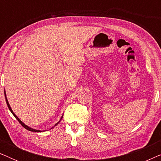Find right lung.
<instances>
[{
    "mask_svg": "<svg viewBox=\"0 0 161 161\" xmlns=\"http://www.w3.org/2000/svg\"><path fill=\"white\" fill-rule=\"evenodd\" d=\"M4 94H5V97H6V103H7V105H8V109H9V110H10V111H11V112H12V114H13V115H14V117H15V118H16L17 120H18V122H19V123H20V124H21V125H22V126H23V127H24V128H25L26 130H29V131H32V132H42L41 130H34V129H33V128H31V127H28V126H27V125H25V124H24V123H23V122H22V121H21L20 119H19L18 117H17V116L16 115H15V114H14V113H13L12 110V108H11V107H10V105H9V104H8V100H7V98H6V93H5V92H4ZM62 118H63V116H61V119H60V121L61 120V119H62ZM60 121H59V122H57V123H56V125H55V126H56V125H58V123H59V122H60ZM52 128H53V127H52Z\"/></svg>",
    "mask_w": 161,
    "mask_h": 161,
    "instance_id": "right-lung-1",
    "label": "right lung"
}]
</instances>
